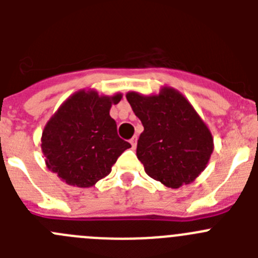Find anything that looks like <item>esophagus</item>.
I'll list each match as a JSON object with an SVG mask.
<instances>
[{
    "label": "esophagus",
    "instance_id": "1",
    "mask_svg": "<svg viewBox=\"0 0 258 258\" xmlns=\"http://www.w3.org/2000/svg\"><path fill=\"white\" fill-rule=\"evenodd\" d=\"M131 145H132V147H133V149H136V146H137V137H133V138H132V140H131Z\"/></svg>",
    "mask_w": 258,
    "mask_h": 258
}]
</instances>
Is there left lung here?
<instances>
[{"mask_svg": "<svg viewBox=\"0 0 258 258\" xmlns=\"http://www.w3.org/2000/svg\"><path fill=\"white\" fill-rule=\"evenodd\" d=\"M126 99L145 127L137 157L146 173L166 187L192 182L206 169L213 137L190 102L173 88L157 95L129 92Z\"/></svg>", "mask_w": 258, "mask_h": 258, "instance_id": "1", "label": "left lung"}]
</instances>
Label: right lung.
<instances>
[{"label":"right lung","mask_w":258,"mask_h":258,"mask_svg":"<svg viewBox=\"0 0 258 258\" xmlns=\"http://www.w3.org/2000/svg\"><path fill=\"white\" fill-rule=\"evenodd\" d=\"M121 98L95 90L71 95L42 132L41 149L49 170L77 187H92L108 175L117 157L132 147L117 136V125L109 116Z\"/></svg>","instance_id":"obj_1"}]
</instances>
